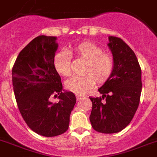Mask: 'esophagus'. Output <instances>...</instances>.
Instances as JSON below:
<instances>
[{"label":"esophagus","mask_w":157,"mask_h":157,"mask_svg":"<svg viewBox=\"0 0 157 157\" xmlns=\"http://www.w3.org/2000/svg\"><path fill=\"white\" fill-rule=\"evenodd\" d=\"M76 98H77V100H80V99H83L84 97L81 96V95H79V94H77V95H76Z\"/></svg>","instance_id":"esophagus-1"}]
</instances>
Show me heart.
<instances>
[{"instance_id":"b5f03b06","label":"heart","mask_w":157,"mask_h":157,"mask_svg":"<svg viewBox=\"0 0 157 157\" xmlns=\"http://www.w3.org/2000/svg\"><path fill=\"white\" fill-rule=\"evenodd\" d=\"M86 61L82 76H73L66 82V87L77 94H83L94 86L95 82L103 84L112 76L115 62L109 54L103 53L100 46L90 41L75 45L66 51L57 53L54 57V66L60 75H71V58Z\"/></svg>"}]
</instances>
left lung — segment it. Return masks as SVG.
<instances>
[{
	"instance_id": "obj_1",
	"label": "left lung",
	"mask_w": 157,
	"mask_h": 157,
	"mask_svg": "<svg viewBox=\"0 0 157 157\" xmlns=\"http://www.w3.org/2000/svg\"><path fill=\"white\" fill-rule=\"evenodd\" d=\"M109 41L114 72L99 89L102 96L90 97L91 126L104 134L119 132L130 124L139 107L142 90L141 68L133 50L119 37H109Z\"/></svg>"
}]
</instances>
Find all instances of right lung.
<instances>
[{
	"instance_id": "1",
	"label": "right lung",
	"mask_w": 157,
	"mask_h": 157,
	"mask_svg": "<svg viewBox=\"0 0 157 157\" xmlns=\"http://www.w3.org/2000/svg\"><path fill=\"white\" fill-rule=\"evenodd\" d=\"M56 37H35L18 54L13 69V86L18 109L31 130L46 137L59 136L69 128L76 103L73 92H63L61 78L54 66ZM59 96H57V94ZM58 97V103L50 102Z\"/></svg>"
}]
</instances>
